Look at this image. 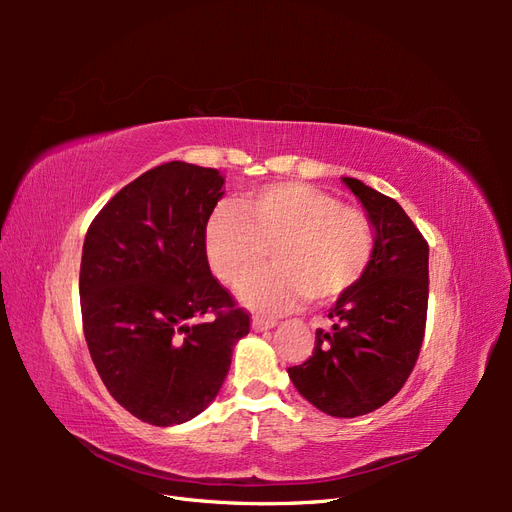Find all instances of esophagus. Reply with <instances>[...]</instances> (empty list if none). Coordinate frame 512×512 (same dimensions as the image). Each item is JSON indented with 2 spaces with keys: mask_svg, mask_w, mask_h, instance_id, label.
Masks as SVG:
<instances>
[{
  "mask_svg": "<svg viewBox=\"0 0 512 512\" xmlns=\"http://www.w3.org/2000/svg\"><path fill=\"white\" fill-rule=\"evenodd\" d=\"M275 320H265V318H252V331H256V333H262V331H271V329H275Z\"/></svg>",
  "mask_w": 512,
  "mask_h": 512,
  "instance_id": "1",
  "label": "esophagus"
}]
</instances>
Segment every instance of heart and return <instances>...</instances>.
<instances>
[{
	"label": "heart",
	"instance_id": "heart-1",
	"mask_svg": "<svg viewBox=\"0 0 512 512\" xmlns=\"http://www.w3.org/2000/svg\"><path fill=\"white\" fill-rule=\"evenodd\" d=\"M269 256V271L239 288L258 314L280 316L309 297L329 303L361 282L376 250V230L365 213L342 207L305 183H273L218 207L205 226V254L213 275L239 286Z\"/></svg>",
	"mask_w": 512,
	"mask_h": 512
}]
</instances>
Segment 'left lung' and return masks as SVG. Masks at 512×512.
Listing matches in <instances>:
<instances>
[{"mask_svg":"<svg viewBox=\"0 0 512 512\" xmlns=\"http://www.w3.org/2000/svg\"><path fill=\"white\" fill-rule=\"evenodd\" d=\"M376 230L361 282L329 309L331 331L288 376L309 404L337 418L374 412L393 399L418 359L429 299V247L397 200L342 177Z\"/></svg>","mask_w":512,"mask_h":512,"instance_id":"1","label":"left lung"}]
</instances>
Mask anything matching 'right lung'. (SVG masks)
Here are the masks:
<instances>
[{
	"label": "right lung",
	"instance_id": "right-lung-1",
	"mask_svg": "<svg viewBox=\"0 0 512 512\" xmlns=\"http://www.w3.org/2000/svg\"><path fill=\"white\" fill-rule=\"evenodd\" d=\"M222 196L220 170L168 162L119 190L87 230L79 292L91 361L143 423L181 425L203 412L250 333L205 254ZM205 313L214 320L198 323Z\"/></svg>",
	"mask_w": 512,
	"mask_h": 512
}]
</instances>
